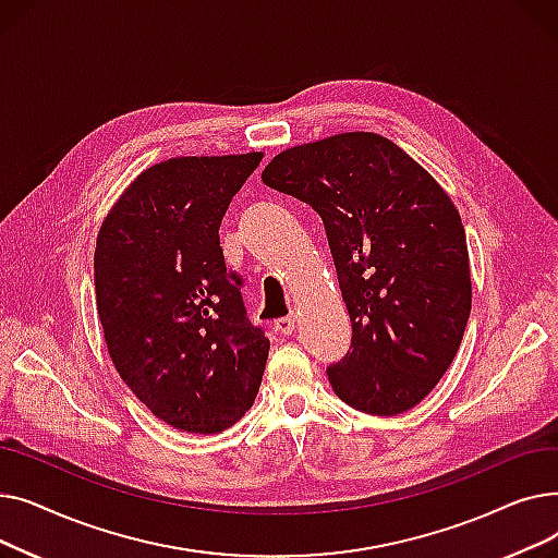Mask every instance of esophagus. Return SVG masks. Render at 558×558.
Masks as SVG:
<instances>
[{"instance_id":"esophagus-1","label":"esophagus","mask_w":558,"mask_h":558,"mask_svg":"<svg viewBox=\"0 0 558 558\" xmlns=\"http://www.w3.org/2000/svg\"><path fill=\"white\" fill-rule=\"evenodd\" d=\"M294 328H296V318L294 316H282V318H278L276 324H274V330L278 335H291V332H294Z\"/></svg>"}]
</instances>
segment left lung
<instances>
[{
  "mask_svg": "<svg viewBox=\"0 0 558 558\" xmlns=\"http://www.w3.org/2000/svg\"><path fill=\"white\" fill-rule=\"evenodd\" d=\"M320 215L353 324L328 368L335 393L373 416L416 407L450 368L473 282L459 210L385 135L353 131L291 146L262 171Z\"/></svg>",
  "mask_w": 558,
  "mask_h": 558,
  "instance_id": "1",
  "label": "left lung"
}]
</instances>
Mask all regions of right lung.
<instances>
[{
	"label": "right lung",
	"instance_id": "right-lung-1",
	"mask_svg": "<svg viewBox=\"0 0 558 558\" xmlns=\"http://www.w3.org/2000/svg\"><path fill=\"white\" fill-rule=\"evenodd\" d=\"M262 151L146 167L95 248L97 314L124 385L167 425L219 434L255 400L269 339L246 320L219 226Z\"/></svg>",
	"mask_w": 558,
	"mask_h": 558
}]
</instances>
